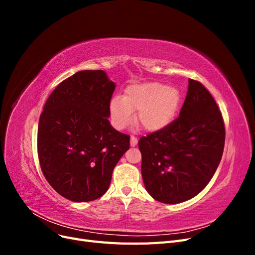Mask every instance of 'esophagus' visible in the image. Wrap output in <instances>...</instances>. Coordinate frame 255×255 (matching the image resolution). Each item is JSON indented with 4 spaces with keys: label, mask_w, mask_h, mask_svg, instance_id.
<instances>
[{
    "label": "esophagus",
    "mask_w": 255,
    "mask_h": 255,
    "mask_svg": "<svg viewBox=\"0 0 255 255\" xmlns=\"http://www.w3.org/2000/svg\"><path fill=\"white\" fill-rule=\"evenodd\" d=\"M137 142H138L137 138L134 136H130V146H135L137 144Z\"/></svg>",
    "instance_id": "obj_1"
}]
</instances>
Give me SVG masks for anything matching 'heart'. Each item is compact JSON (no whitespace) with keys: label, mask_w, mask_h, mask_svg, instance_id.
<instances>
[{"label":"heart","mask_w":255,"mask_h":255,"mask_svg":"<svg viewBox=\"0 0 255 255\" xmlns=\"http://www.w3.org/2000/svg\"><path fill=\"white\" fill-rule=\"evenodd\" d=\"M182 102L181 91L159 82L132 85L127 88L123 100L114 98L110 103L113 126L125 129L134 121L148 132L154 133L168 128L176 118Z\"/></svg>","instance_id":"1"}]
</instances>
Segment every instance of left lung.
Here are the masks:
<instances>
[{
  "label": "left lung",
  "mask_w": 255,
  "mask_h": 255,
  "mask_svg": "<svg viewBox=\"0 0 255 255\" xmlns=\"http://www.w3.org/2000/svg\"><path fill=\"white\" fill-rule=\"evenodd\" d=\"M225 139V123L214 98L201 83L189 79L179 118L138 141L146 191L166 204L196 197L217 170Z\"/></svg>",
  "instance_id": "8db88e82"
}]
</instances>
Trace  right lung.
I'll use <instances>...</instances> for the list:
<instances>
[{"mask_svg": "<svg viewBox=\"0 0 255 255\" xmlns=\"http://www.w3.org/2000/svg\"><path fill=\"white\" fill-rule=\"evenodd\" d=\"M116 84L103 70L79 71L47 100L38 125V157L43 175L73 202L102 197L129 136L115 129L110 103Z\"/></svg>", "mask_w": 255, "mask_h": 255, "instance_id": "1", "label": "right lung"}]
</instances>
